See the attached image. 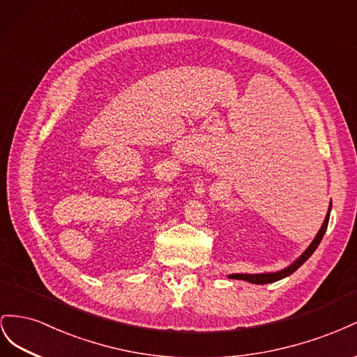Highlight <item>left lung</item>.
Returning a JSON list of instances; mask_svg holds the SVG:
<instances>
[{
	"instance_id": "obj_1",
	"label": "left lung",
	"mask_w": 357,
	"mask_h": 357,
	"mask_svg": "<svg viewBox=\"0 0 357 357\" xmlns=\"http://www.w3.org/2000/svg\"><path fill=\"white\" fill-rule=\"evenodd\" d=\"M331 209H332V202H331V205H329L328 213H326V218H324V221L321 224V227H320V230L317 233V236H315L314 241L310 243V247L302 252V256L294 260L290 264V266H287L286 269H281L278 272H268V273H233V275H229V278L243 280V281H248V282H252V284H269V282H275V281L289 277V275H291L294 271L299 269L302 264L312 256V252L317 250L319 243L323 239L324 231H326V229H328V222H329V217H331Z\"/></svg>"
}]
</instances>
